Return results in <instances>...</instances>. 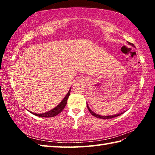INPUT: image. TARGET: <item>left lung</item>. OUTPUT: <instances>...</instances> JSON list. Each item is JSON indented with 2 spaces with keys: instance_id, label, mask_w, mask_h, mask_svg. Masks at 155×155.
<instances>
[{
  "instance_id": "left-lung-1",
  "label": "left lung",
  "mask_w": 155,
  "mask_h": 155,
  "mask_svg": "<svg viewBox=\"0 0 155 155\" xmlns=\"http://www.w3.org/2000/svg\"><path fill=\"white\" fill-rule=\"evenodd\" d=\"M128 44H130V45L134 46V45H133L132 43H130V42H128ZM87 109L89 110V111L91 113V115H94V116L96 117H98V118H101V119H111V118H114V117H117V116H119V115H120L122 114H123V113H121V114H115V115H100L98 114H95V113L91 111L90 107H89V106L87 105Z\"/></svg>"
}]
</instances>
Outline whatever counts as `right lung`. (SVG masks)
Returning <instances> with one entry per match:
<instances>
[{"label": "right lung", "mask_w": 155, "mask_h": 155, "mask_svg": "<svg viewBox=\"0 0 155 155\" xmlns=\"http://www.w3.org/2000/svg\"><path fill=\"white\" fill-rule=\"evenodd\" d=\"M70 90H71V87H70L69 91H68V94H66V96H65V98L63 99V101L61 102V103H60L56 107H54V109H51V111L44 113V114H34L33 112H31V113L33 115H35L36 116L42 117H52L55 116L57 115H58L63 111V110H64L65 105H66L68 97H69L70 94Z\"/></svg>", "instance_id": "obj_1"}]
</instances>
